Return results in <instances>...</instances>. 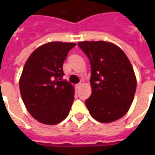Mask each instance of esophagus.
Instances as JSON below:
<instances>
[{
  "instance_id": "obj_1",
  "label": "esophagus",
  "mask_w": 155,
  "mask_h": 155,
  "mask_svg": "<svg viewBox=\"0 0 155 155\" xmlns=\"http://www.w3.org/2000/svg\"><path fill=\"white\" fill-rule=\"evenodd\" d=\"M83 84H84V82H83V81H81L79 84H75V88H76V89H79V88H81Z\"/></svg>"
}]
</instances>
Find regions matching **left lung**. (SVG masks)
Instances as JSON below:
<instances>
[{"label": "left lung", "mask_w": 155, "mask_h": 155, "mask_svg": "<svg viewBox=\"0 0 155 155\" xmlns=\"http://www.w3.org/2000/svg\"><path fill=\"white\" fill-rule=\"evenodd\" d=\"M80 46L90 60L92 93L85 101L90 114L101 123L123 117L132 104L136 77L120 47L106 41H83Z\"/></svg>", "instance_id": "1"}]
</instances>
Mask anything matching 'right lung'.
<instances>
[{
	"label": "right lung",
	"mask_w": 155,
	"mask_h": 155,
	"mask_svg": "<svg viewBox=\"0 0 155 155\" xmlns=\"http://www.w3.org/2000/svg\"><path fill=\"white\" fill-rule=\"evenodd\" d=\"M74 43L49 42L32 52L20 78V91L32 117L45 124H56L70 113L74 90L62 80L63 63Z\"/></svg>",
	"instance_id": "1"
}]
</instances>
